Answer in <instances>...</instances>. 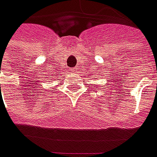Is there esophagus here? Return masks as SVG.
<instances>
[{
  "mask_svg": "<svg viewBox=\"0 0 157 157\" xmlns=\"http://www.w3.org/2000/svg\"><path fill=\"white\" fill-rule=\"evenodd\" d=\"M78 70L77 68H74V69H71V72H73V73L78 72Z\"/></svg>",
  "mask_w": 157,
  "mask_h": 157,
  "instance_id": "obj_1",
  "label": "esophagus"
}]
</instances>
